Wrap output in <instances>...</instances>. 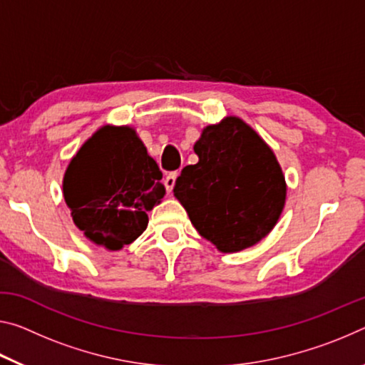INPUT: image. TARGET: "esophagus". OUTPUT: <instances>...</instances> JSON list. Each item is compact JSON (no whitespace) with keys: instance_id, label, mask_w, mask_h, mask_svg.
I'll return each mask as SVG.
<instances>
[{"instance_id":"esophagus-1","label":"esophagus","mask_w":365,"mask_h":365,"mask_svg":"<svg viewBox=\"0 0 365 365\" xmlns=\"http://www.w3.org/2000/svg\"><path fill=\"white\" fill-rule=\"evenodd\" d=\"M177 175L178 173L177 172H170L169 175H167L165 178H164V185H165V190H167V193H172V190H173V187H175V180H177Z\"/></svg>"}]
</instances>
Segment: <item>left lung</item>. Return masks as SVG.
<instances>
[{
    "mask_svg": "<svg viewBox=\"0 0 365 365\" xmlns=\"http://www.w3.org/2000/svg\"><path fill=\"white\" fill-rule=\"evenodd\" d=\"M193 151L198 162L185 167L173 187L193 227L222 253L257 245L286 205L273 149L244 120L225 117L203 128Z\"/></svg>",
    "mask_w": 365,
    "mask_h": 365,
    "instance_id": "obj_1",
    "label": "left lung"
}]
</instances>
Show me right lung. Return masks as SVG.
I'll use <instances>...</instances> for the list:
<instances>
[{
    "mask_svg": "<svg viewBox=\"0 0 365 365\" xmlns=\"http://www.w3.org/2000/svg\"><path fill=\"white\" fill-rule=\"evenodd\" d=\"M160 178L133 126L103 125L69 160L63 196L86 239L117 252L146 230L165 195Z\"/></svg>",
    "mask_w": 365,
    "mask_h": 365,
    "instance_id": "obj_1",
    "label": "right lung"
}]
</instances>
